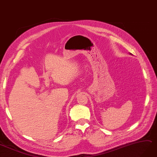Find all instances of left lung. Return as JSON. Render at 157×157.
Returning a JSON list of instances; mask_svg holds the SVG:
<instances>
[{
  "mask_svg": "<svg viewBox=\"0 0 157 157\" xmlns=\"http://www.w3.org/2000/svg\"><path fill=\"white\" fill-rule=\"evenodd\" d=\"M129 54H130V55H132V54H131V53H129Z\"/></svg>",
  "mask_w": 157,
  "mask_h": 157,
  "instance_id": "8db88e82",
  "label": "left lung"
}]
</instances>
